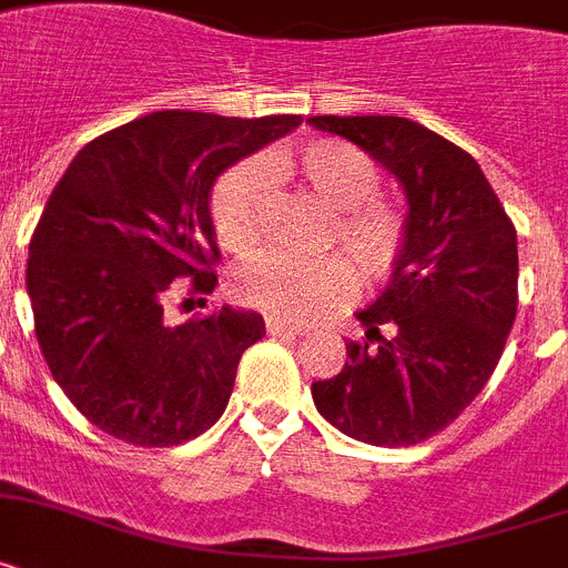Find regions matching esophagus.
<instances>
[{"label": "esophagus", "instance_id": "obj_1", "mask_svg": "<svg viewBox=\"0 0 568 568\" xmlns=\"http://www.w3.org/2000/svg\"><path fill=\"white\" fill-rule=\"evenodd\" d=\"M265 328H268V334H277V337H300V334H303V328H300V325H291L280 317L265 320Z\"/></svg>", "mask_w": 568, "mask_h": 568}]
</instances>
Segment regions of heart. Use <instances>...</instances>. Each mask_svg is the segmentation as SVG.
Wrapping results in <instances>:
<instances>
[{
	"mask_svg": "<svg viewBox=\"0 0 568 568\" xmlns=\"http://www.w3.org/2000/svg\"><path fill=\"white\" fill-rule=\"evenodd\" d=\"M300 180L325 209L334 211L332 243H339L368 280H383L400 263L406 248V220L400 211L377 200L383 176L377 162L359 148L334 140H317L300 148L291 160ZM274 191V171L265 160H248L231 168L211 196L214 229L231 251H251L265 234ZM236 300L271 317L317 320L357 294V271L345 256L323 260L268 251L234 271Z\"/></svg>",
	"mask_w": 568,
	"mask_h": 568,
	"instance_id": "heart-1",
	"label": "heart"
}]
</instances>
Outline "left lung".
I'll return each instance as SVG.
<instances>
[{"instance_id":"8db88e82","label":"left lung","mask_w":568,"mask_h":568,"mask_svg":"<svg viewBox=\"0 0 568 568\" xmlns=\"http://www.w3.org/2000/svg\"><path fill=\"white\" fill-rule=\"evenodd\" d=\"M403 185L406 248L357 312L366 339L312 383L325 420L368 446H414L489 383L517 314V234L475 156L406 116H308Z\"/></svg>"}]
</instances>
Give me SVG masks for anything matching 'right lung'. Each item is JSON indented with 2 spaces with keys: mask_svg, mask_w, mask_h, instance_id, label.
Masks as SVG:
<instances>
[{
  "mask_svg": "<svg viewBox=\"0 0 568 568\" xmlns=\"http://www.w3.org/2000/svg\"><path fill=\"white\" fill-rule=\"evenodd\" d=\"M300 122L156 111L73 156L33 231L28 297L53 379L93 426L162 448L223 417L263 317L223 305L174 325L162 303L180 277L214 291V182Z\"/></svg>",
  "mask_w": 568,
  "mask_h": 568,
  "instance_id": "right-lung-1",
  "label": "right lung"
}]
</instances>
